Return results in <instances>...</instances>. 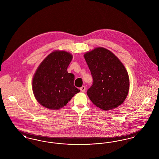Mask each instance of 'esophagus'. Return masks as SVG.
<instances>
[{"mask_svg": "<svg viewBox=\"0 0 159 159\" xmlns=\"http://www.w3.org/2000/svg\"><path fill=\"white\" fill-rule=\"evenodd\" d=\"M85 89H86V88H85V86H82V87L80 88V90L81 92H84L85 91Z\"/></svg>", "mask_w": 159, "mask_h": 159, "instance_id": "34e87169", "label": "esophagus"}]
</instances>
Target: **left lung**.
Returning a JSON list of instances; mask_svg holds the SVG:
<instances>
[{
	"instance_id": "8db88e82",
	"label": "left lung",
	"mask_w": 159,
	"mask_h": 159,
	"mask_svg": "<svg viewBox=\"0 0 159 159\" xmlns=\"http://www.w3.org/2000/svg\"><path fill=\"white\" fill-rule=\"evenodd\" d=\"M91 71L93 84L87 91L92 103L101 110L121 105L129 90V77L124 65L108 49L98 47L84 54Z\"/></svg>"
}]
</instances>
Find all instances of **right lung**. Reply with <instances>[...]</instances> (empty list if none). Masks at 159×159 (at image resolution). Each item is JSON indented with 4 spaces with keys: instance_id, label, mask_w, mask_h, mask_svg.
I'll return each mask as SVG.
<instances>
[{
    "instance_id": "obj_1",
    "label": "right lung",
    "mask_w": 159,
    "mask_h": 159,
    "mask_svg": "<svg viewBox=\"0 0 159 159\" xmlns=\"http://www.w3.org/2000/svg\"><path fill=\"white\" fill-rule=\"evenodd\" d=\"M72 59L70 52L56 50L40 64L33 78L32 89L40 105L59 110L80 92L74 85L75 75L67 70Z\"/></svg>"
}]
</instances>
